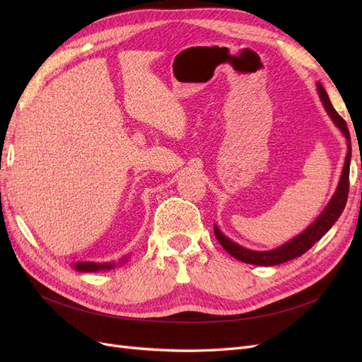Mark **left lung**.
Masks as SVG:
<instances>
[{"mask_svg": "<svg viewBox=\"0 0 362 362\" xmlns=\"http://www.w3.org/2000/svg\"><path fill=\"white\" fill-rule=\"evenodd\" d=\"M317 92H319V96L326 108L327 115L331 116L332 122L338 127V129L341 131L343 136L347 140L349 149H347L344 168L341 172V178H339V182H338V187L332 196V199L329 201V204L326 205V208L320 213V216L317 217L315 221L308 228H306L302 234L290 240L288 243L282 245L273 250L259 252V250L246 249L243 246L234 243L233 240H229L226 235H223L221 233V229L214 225V234H216V238L218 240V243L223 246V249L228 252L229 255H233L238 261H243V262H247V264H255V266H276V264H281V262H287L293 258H298V257L303 255L306 250L311 249L327 231H329L332 225L337 222V218L341 216V213L344 210L346 202H347V194H349L350 157H352L350 134H349V129L346 125V120L335 112V108L332 107V104L329 101V96H327L326 90L323 89V86L320 83H317Z\"/></svg>", "mask_w": 362, "mask_h": 362, "instance_id": "8db88e82", "label": "left lung"}]
</instances>
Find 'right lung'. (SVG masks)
<instances>
[{"label":"right lung","instance_id":"obj_1","mask_svg":"<svg viewBox=\"0 0 362 362\" xmlns=\"http://www.w3.org/2000/svg\"><path fill=\"white\" fill-rule=\"evenodd\" d=\"M115 267H116V262H75L74 264V269L78 272H101V270H112Z\"/></svg>","mask_w":362,"mask_h":362}]
</instances>
